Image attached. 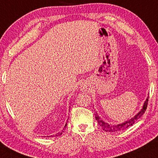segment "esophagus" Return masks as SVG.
Returning <instances> with one entry per match:
<instances>
[{
    "label": "esophagus",
    "mask_w": 158,
    "mask_h": 158,
    "mask_svg": "<svg viewBox=\"0 0 158 158\" xmlns=\"http://www.w3.org/2000/svg\"><path fill=\"white\" fill-rule=\"evenodd\" d=\"M86 86H84V85H82L81 86V89L82 90H86Z\"/></svg>",
    "instance_id": "1"
}]
</instances>
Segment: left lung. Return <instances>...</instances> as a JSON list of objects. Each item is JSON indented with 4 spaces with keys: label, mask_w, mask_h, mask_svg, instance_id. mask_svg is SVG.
Here are the masks:
<instances>
[{
    "label": "left lung",
    "mask_w": 158,
    "mask_h": 158,
    "mask_svg": "<svg viewBox=\"0 0 158 158\" xmlns=\"http://www.w3.org/2000/svg\"><path fill=\"white\" fill-rule=\"evenodd\" d=\"M148 98L146 99L145 102H144L143 107H142L141 110H139V112L137 113L136 115H135L132 118L127 119V120L124 122L123 123L117 124H110L106 123L104 121L102 120L97 112L94 114L95 118H96V119L97 120V123H98V124H99V126H101L102 129H103V130L106 131V132H119V131L126 130L127 128L130 127V126H132V124H134L137 119H139L142 116H143V114L145 112L147 106H148Z\"/></svg>",
    "instance_id": "left-lung-1"
}]
</instances>
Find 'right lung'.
Returning a JSON list of instances; mask_svg holds the SVG:
<instances>
[{
	"instance_id": "obj_1",
	"label": "right lung",
	"mask_w": 158,
	"mask_h": 158,
	"mask_svg": "<svg viewBox=\"0 0 158 158\" xmlns=\"http://www.w3.org/2000/svg\"><path fill=\"white\" fill-rule=\"evenodd\" d=\"M67 120H68V119H67ZM67 123H68V121H67ZM67 123H66V124H65V125H64V129H63V130H61V132H59V133H57V134H56V135H52V136H54V137H56V136H60V135H61V134H62V132H64V129H65L66 128V125H67Z\"/></svg>"
}]
</instances>
